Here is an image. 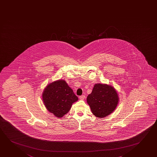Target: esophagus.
<instances>
[{"instance_id": "1", "label": "esophagus", "mask_w": 157, "mask_h": 157, "mask_svg": "<svg viewBox=\"0 0 157 157\" xmlns=\"http://www.w3.org/2000/svg\"><path fill=\"white\" fill-rule=\"evenodd\" d=\"M79 98L80 99H81V100H84L85 98V96L82 95V96H80Z\"/></svg>"}]
</instances>
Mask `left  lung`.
I'll list each match as a JSON object with an SVG mask.
<instances>
[{"mask_svg": "<svg viewBox=\"0 0 157 157\" xmlns=\"http://www.w3.org/2000/svg\"><path fill=\"white\" fill-rule=\"evenodd\" d=\"M118 93L111 85L96 84L87 97L91 111L98 118H105L112 113L118 104Z\"/></svg>", "mask_w": 157, "mask_h": 157, "instance_id": "1", "label": "left lung"}]
</instances>
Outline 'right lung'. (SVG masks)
Returning <instances> with one entry per match:
<instances>
[{"label": "right lung", "mask_w": 157, "mask_h": 157, "mask_svg": "<svg viewBox=\"0 0 157 157\" xmlns=\"http://www.w3.org/2000/svg\"><path fill=\"white\" fill-rule=\"evenodd\" d=\"M46 109L55 117L61 118L68 113L78 98L64 80L48 84L42 95Z\"/></svg>", "instance_id": "right-lung-1"}]
</instances>
